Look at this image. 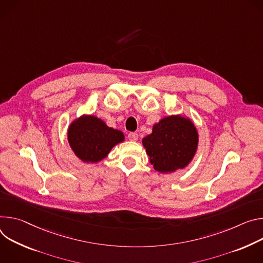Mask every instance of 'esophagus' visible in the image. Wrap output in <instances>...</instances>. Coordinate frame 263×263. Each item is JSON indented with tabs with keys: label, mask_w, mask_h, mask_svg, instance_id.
Masks as SVG:
<instances>
[{
	"label": "esophagus",
	"mask_w": 263,
	"mask_h": 263,
	"mask_svg": "<svg viewBox=\"0 0 263 263\" xmlns=\"http://www.w3.org/2000/svg\"><path fill=\"white\" fill-rule=\"evenodd\" d=\"M127 137L130 141H137L138 140V134L137 133H129L127 135Z\"/></svg>",
	"instance_id": "obj_1"
}]
</instances>
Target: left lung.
I'll list each match as a JSON object with an SVG mask.
<instances>
[{
	"instance_id": "obj_1",
	"label": "left lung",
	"mask_w": 263,
	"mask_h": 263,
	"mask_svg": "<svg viewBox=\"0 0 263 263\" xmlns=\"http://www.w3.org/2000/svg\"><path fill=\"white\" fill-rule=\"evenodd\" d=\"M197 132L188 119L169 116L153 127V133L142 140L154 168L172 172L189 164L197 147Z\"/></svg>"
}]
</instances>
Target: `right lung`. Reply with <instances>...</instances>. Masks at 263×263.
<instances>
[{
	"label": "right lung",
	"mask_w": 263,
	"mask_h": 263,
	"mask_svg": "<svg viewBox=\"0 0 263 263\" xmlns=\"http://www.w3.org/2000/svg\"><path fill=\"white\" fill-rule=\"evenodd\" d=\"M68 139L80 160L96 163L104 159L116 144L122 142L124 135L94 116H82L71 124Z\"/></svg>",
	"instance_id": "1"
}]
</instances>
